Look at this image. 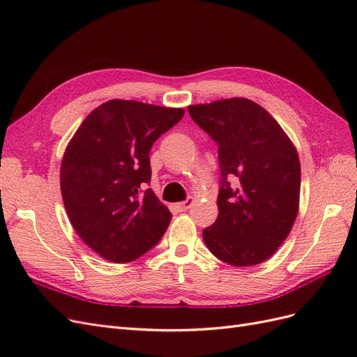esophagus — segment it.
Returning a JSON list of instances; mask_svg holds the SVG:
<instances>
[{
    "instance_id": "34e87169",
    "label": "esophagus",
    "mask_w": 357,
    "mask_h": 357,
    "mask_svg": "<svg viewBox=\"0 0 357 357\" xmlns=\"http://www.w3.org/2000/svg\"><path fill=\"white\" fill-rule=\"evenodd\" d=\"M193 202H195V199L193 198H188L186 201H183V202H178L176 207H177V210L178 211H186V210H189L192 205H193Z\"/></svg>"
}]
</instances>
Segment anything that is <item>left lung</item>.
Returning a JSON list of instances; mask_svg holds the SVG:
<instances>
[{
  "mask_svg": "<svg viewBox=\"0 0 357 357\" xmlns=\"http://www.w3.org/2000/svg\"><path fill=\"white\" fill-rule=\"evenodd\" d=\"M188 110L219 146V215L202 231L204 243L229 265L262 264L287 238L298 215L296 147L275 119L252 100H219Z\"/></svg>",
  "mask_w": 357,
  "mask_h": 357,
  "instance_id": "8db88e82",
  "label": "left lung"
}]
</instances>
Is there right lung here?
I'll use <instances>...</instances> for the list:
<instances>
[{"label":"right lung","mask_w":357,"mask_h":357,"mask_svg":"<svg viewBox=\"0 0 357 357\" xmlns=\"http://www.w3.org/2000/svg\"><path fill=\"white\" fill-rule=\"evenodd\" d=\"M185 110L110 100L92 110L70 139L61 162V193L77 235L114 264L155 247L171 213L152 189L149 152L181 121Z\"/></svg>","instance_id":"right-lung-1"}]
</instances>
